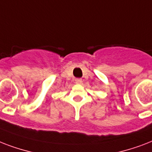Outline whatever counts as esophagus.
Listing matches in <instances>:
<instances>
[{
	"label": "esophagus",
	"instance_id": "obj_1",
	"mask_svg": "<svg viewBox=\"0 0 152 152\" xmlns=\"http://www.w3.org/2000/svg\"><path fill=\"white\" fill-rule=\"evenodd\" d=\"M75 83H77V84H80V83H82V80L81 79H76L75 80Z\"/></svg>",
	"mask_w": 152,
	"mask_h": 152
}]
</instances>
